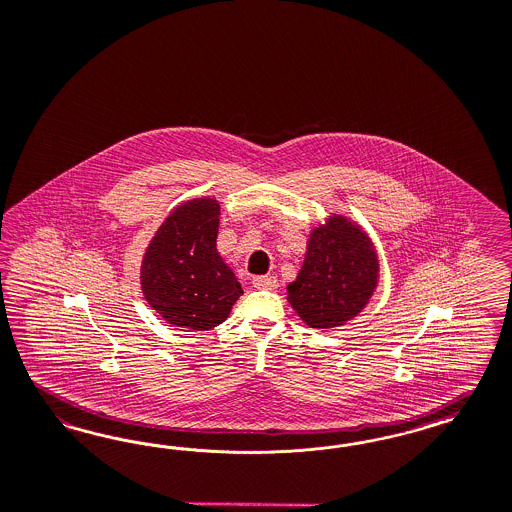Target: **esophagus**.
I'll return each mask as SVG.
<instances>
[{"label": "esophagus", "mask_w": 512, "mask_h": 512, "mask_svg": "<svg viewBox=\"0 0 512 512\" xmlns=\"http://www.w3.org/2000/svg\"><path fill=\"white\" fill-rule=\"evenodd\" d=\"M251 283H253V287H255V289L274 291V289L278 287V278H276V276H255Z\"/></svg>", "instance_id": "34e87169"}]
</instances>
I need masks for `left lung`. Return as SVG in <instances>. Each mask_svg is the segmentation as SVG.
<instances>
[{
  "label": "left lung",
  "instance_id": "obj_1",
  "mask_svg": "<svg viewBox=\"0 0 512 512\" xmlns=\"http://www.w3.org/2000/svg\"><path fill=\"white\" fill-rule=\"evenodd\" d=\"M378 261L369 238L344 217L312 232L299 276L287 285L289 302L314 329L344 325L371 299Z\"/></svg>",
  "mask_w": 512,
  "mask_h": 512
}]
</instances>
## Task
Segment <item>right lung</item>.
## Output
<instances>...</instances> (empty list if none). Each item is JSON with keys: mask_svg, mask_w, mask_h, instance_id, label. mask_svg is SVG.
<instances>
[{"mask_svg": "<svg viewBox=\"0 0 512 512\" xmlns=\"http://www.w3.org/2000/svg\"><path fill=\"white\" fill-rule=\"evenodd\" d=\"M219 204L210 198L179 206L145 251L141 289L160 318L208 331L229 318L244 293L217 253Z\"/></svg>", "mask_w": 512, "mask_h": 512, "instance_id": "1", "label": "right lung"}]
</instances>
